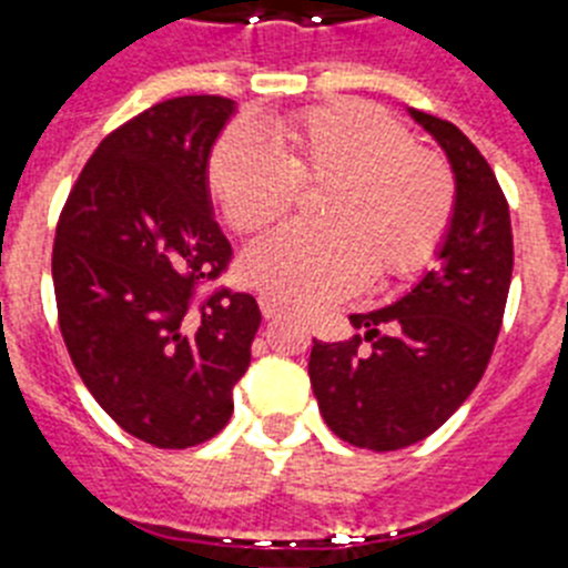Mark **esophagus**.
<instances>
[{
	"label": "esophagus",
	"instance_id": "obj_1",
	"mask_svg": "<svg viewBox=\"0 0 568 568\" xmlns=\"http://www.w3.org/2000/svg\"><path fill=\"white\" fill-rule=\"evenodd\" d=\"M258 307H261V315L264 318H278L281 315V307H278V301L270 298V295H258Z\"/></svg>",
	"mask_w": 568,
	"mask_h": 568
}]
</instances>
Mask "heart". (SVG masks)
Here are the masks:
<instances>
[{"instance_id":"1","label":"heart","mask_w":568,"mask_h":568,"mask_svg":"<svg viewBox=\"0 0 568 568\" xmlns=\"http://www.w3.org/2000/svg\"><path fill=\"white\" fill-rule=\"evenodd\" d=\"M207 182L239 233H258L293 207L298 184H327L321 227H278L241 258V275L270 298L318 310L366 284L406 278L438 253L455 213V175L444 155L415 148L404 124L364 102L284 115L270 144L230 128L215 142Z\"/></svg>"}]
</instances>
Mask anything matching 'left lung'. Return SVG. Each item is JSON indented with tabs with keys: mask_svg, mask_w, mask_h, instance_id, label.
<instances>
[{
	"mask_svg": "<svg viewBox=\"0 0 568 568\" xmlns=\"http://www.w3.org/2000/svg\"><path fill=\"white\" fill-rule=\"evenodd\" d=\"M409 113L438 139L455 173L440 264L393 307L349 315L364 335L315 341L310 353V384L327 426L373 453L418 444L469 398L504 324L515 261L509 204L489 162L453 122Z\"/></svg>",
	"mask_w": 568,
	"mask_h": 568,
	"instance_id": "left-lung-1",
	"label": "left lung"
}]
</instances>
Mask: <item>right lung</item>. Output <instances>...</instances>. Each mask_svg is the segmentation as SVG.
I'll list each match as a JSON object with an SVG mask.
<instances>
[{
    "label": "right lung",
    "instance_id": "add662e5",
    "mask_svg": "<svg viewBox=\"0 0 568 568\" xmlns=\"http://www.w3.org/2000/svg\"><path fill=\"white\" fill-rule=\"evenodd\" d=\"M233 108L179 97L115 128L57 224L53 290L70 361L104 413L159 449L204 444L227 426L261 324L250 293L199 295L233 258L207 187L210 150Z\"/></svg>",
    "mask_w": 568,
    "mask_h": 568
}]
</instances>
